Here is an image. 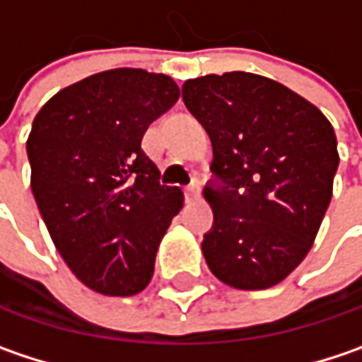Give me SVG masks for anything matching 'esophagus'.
<instances>
[{
    "label": "esophagus",
    "instance_id": "34e87169",
    "mask_svg": "<svg viewBox=\"0 0 362 362\" xmlns=\"http://www.w3.org/2000/svg\"><path fill=\"white\" fill-rule=\"evenodd\" d=\"M202 192V183H199V179H192V183L185 187V195H187V199H194L197 197Z\"/></svg>",
    "mask_w": 362,
    "mask_h": 362
}]
</instances>
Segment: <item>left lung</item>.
I'll use <instances>...</instances> for the list:
<instances>
[{"label": "left lung", "mask_w": 362, "mask_h": 362, "mask_svg": "<svg viewBox=\"0 0 362 362\" xmlns=\"http://www.w3.org/2000/svg\"><path fill=\"white\" fill-rule=\"evenodd\" d=\"M183 103L214 150L208 268L233 288H270L303 262L329 206L334 127L297 92L247 71L187 80Z\"/></svg>", "instance_id": "left-lung-1"}]
</instances>
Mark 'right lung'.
Instances as JSON below:
<instances>
[{"instance_id": "1", "label": "right lung", "mask_w": 362, "mask_h": 362, "mask_svg": "<svg viewBox=\"0 0 362 362\" xmlns=\"http://www.w3.org/2000/svg\"><path fill=\"white\" fill-rule=\"evenodd\" d=\"M179 94L165 74L119 67L59 90L33 121L26 152L40 216L69 270L100 295L148 286L183 206L142 150L148 125Z\"/></svg>"}]
</instances>
